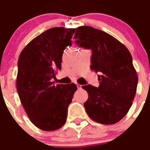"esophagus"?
Here are the masks:
<instances>
[{
  "label": "esophagus",
  "mask_w": 150,
  "mask_h": 150,
  "mask_svg": "<svg viewBox=\"0 0 150 150\" xmlns=\"http://www.w3.org/2000/svg\"><path fill=\"white\" fill-rule=\"evenodd\" d=\"M77 84V87H78V89H81L82 88V85L79 84V83H76Z\"/></svg>",
  "instance_id": "34e87169"
}]
</instances>
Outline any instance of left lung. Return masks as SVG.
<instances>
[{
  "mask_svg": "<svg viewBox=\"0 0 150 150\" xmlns=\"http://www.w3.org/2000/svg\"><path fill=\"white\" fill-rule=\"evenodd\" d=\"M74 38L80 47L92 50L91 69L100 74L99 88L82 86L88 94L86 112L99 123H116L126 115L137 91L138 75L131 53L113 36L92 27L78 28Z\"/></svg>",
  "mask_w": 150,
  "mask_h": 150,
  "instance_id": "left-lung-1",
  "label": "left lung"
}]
</instances>
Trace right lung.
<instances>
[{
    "instance_id": "1",
    "label": "right lung",
    "mask_w": 150,
    "mask_h": 150,
    "mask_svg": "<svg viewBox=\"0 0 150 150\" xmlns=\"http://www.w3.org/2000/svg\"><path fill=\"white\" fill-rule=\"evenodd\" d=\"M75 28H54L38 35L24 48L18 61L16 88L22 106L37 128L55 131L64 125L67 108L77 86L52 79L61 69L64 50L72 45Z\"/></svg>"
}]
</instances>
